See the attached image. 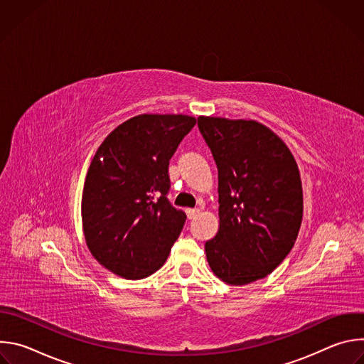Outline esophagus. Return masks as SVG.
<instances>
[{"label": "esophagus", "instance_id": "obj_1", "mask_svg": "<svg viewBox=\"0 0 364 364\" xmlns=\"http://www.w3.org/2000/svg\"><path fill=\"white\" fill-rule=\"evenodd\" d=\"M200 213V210L198 209H186V215H187V218L191 220V219H194L197 215Z\"/></svg>", "mask_w": 364, "mask_h": 364}]
</instances>
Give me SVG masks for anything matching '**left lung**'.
<instances>
[{
  "label": "left lung",
  "instance_id": "left-lung-1",
  "mask_svg": "<svg viewBox=\"0 0 364 364\" xmlns=\"http://www.w3.org/2000/svg\"><path fill=\"white\" fill-rule=\"evenodd\" d=\"M219 171V232L205 242L213 274L230 285L269 275L302 222V186L285 142L256 121L198 117Z\"/></svg>",
  "mask_w": 364,
  "mask_h": 364
}]
</instances>
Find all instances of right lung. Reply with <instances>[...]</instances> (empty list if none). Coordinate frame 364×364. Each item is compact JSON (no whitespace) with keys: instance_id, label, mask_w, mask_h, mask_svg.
<instances>
[{"instance_id":"obj_1","label":"right lung","mask_w":364,"mask_h":364,"mask_svg":"<svg viewBox=\"0 0 364 364\" xmlns=\"http://www.w3.org/2000/svg\"><path fill=\"white\" fill-rule=\"evenodd\" d=\"M196 125L187 115L134 117L97 148L82 194L86 245L96 261L125 279L159 271L186 223L167 198L168 164Z\"/></svg>"}]
</instances>
